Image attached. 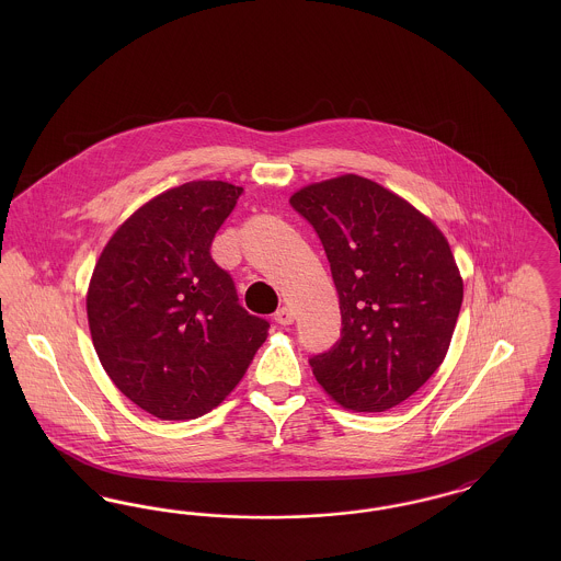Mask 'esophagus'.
I'll use <instances>...</instances> for the list:
<instances>
[{
    "label": "esophagus",
    "mask_w": 561,
    "mask_h": 561,
    "mask_svg": "<svg viewBox=\"0 0 561 561\" xmlns=\"http://www.w3.org/2000/svg\"><path fill=\"white\" fill-rule=\"evenodd\" d=\"M273 320L277 321V323H282V325H290L294 321V313L290 307H282V309H277L275 311V316H273Z\"/></svg>",
    "instance_id": "34e87169"
}]
</instances>
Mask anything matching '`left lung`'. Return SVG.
I'll return each mask as SVG.
<instances>
[{"label":"left lung","mask_w":561,"mask_h":561,"mask_svg":"<svg viewBox=\"0 0 561 561\" xmlns=\"http://www.w3.org/2000/svg\"><path fill=\"white\" fill-rule=\"evenodd\" d=\"M341 305V339L309 359L323 391L353 412L416 393L450 347L462 305L453 250L427 216L368 179L345 174L296 191Z\"/></svg>","instance_id":"1"}]
</instances>
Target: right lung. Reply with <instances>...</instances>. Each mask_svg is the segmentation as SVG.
Masks as SVG:
<instances>
[{"instance_id": "right-lung-1", "label": "right lung", "mask_w": 561, "mask_h": 561, "mask_svg": "<svg viewBox=\"0 0 561 561\" xmlns=\"http://www.w3.org/2000/svg\"><path fill=\"white\" fill-rule=\"evenodd\" d=\"M243 188L193 181L138 208L108 240L88 288L92 343L115 387L161 421L225 400L267 339L214 263V236Z\"/></svg>"}]
</instances>
